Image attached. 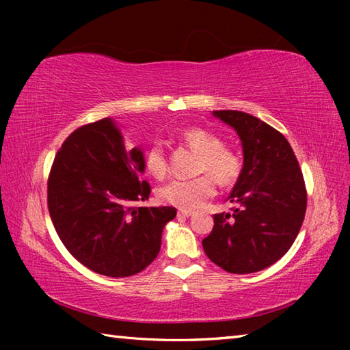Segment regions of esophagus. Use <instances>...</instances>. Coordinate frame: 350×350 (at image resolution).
I'll return each mask as SVG.
<instances>
[{
	"instance_id": "esophagus-1",
	"label": "esophagus",
	"mask_w": 350,
	"mask_h": 350,
	"mask_svg": "<svg viewBox=\"0 0 350 350\" xmlns=\"http://www.w3.org/2000/svg\"><path fill=\"white\" fill-rule=\"evenodd\" d=\"M191 215H193L191 210H180V211H177V216H179V217H189Z\"/></svg>"
}]
</instances>
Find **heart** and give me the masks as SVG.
I'll use <instances>...</instances> for the list:
<instances>
[{
	"label": "heart",
	"mask_w": 350,
	"mask_h": 350,
	"mask_svg": "<svg viewBox=\"0 0 350 350\" xmlns=\"http://www.w3.org/2000/svg\"><path fill=\"white\" fill-rule=\"evenodd\" d=\"M180 139L193 151L199 154L196 173L191 180H171L157 189L161 202L180 210H194L211 199L216 193L215 179L224 187H230L239 179L242 161L238 152L222 146L221 137L202 128H188L182 131ZM144 165L148 174L163 179L168 173V161L163 146L154 142L144 154Z\"/></svg>",
	"instance_id": "b5f03b06"
}]
</instances>
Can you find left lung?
Segmentation results:
<instances>
[{
	"instance_id": "obj_1",
	"label": "left lung",
	"mask_w": 350,
	"mask_h": 350,
	"mask_svg": "<svg viewBox=\"0 0 350 350\" xmlns=\"http://www.w3.org/2000/svg\"><path fill=\"white\" fill-rule=\"evenodd\" d=\"M239 135L244 165L228 200L232 213L215 215L204 252L228 273H254L288 252L304 221L307 193L292 146L284 135L242 111H213Z\"/></svg>"
}]
</instances>
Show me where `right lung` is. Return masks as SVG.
I'll list each match as a JSON object with an SVG mask.
<instances>
[{
    "instance_id": "1",
    "label": "right lung",
    "mask_w": 350,
    "mask_h": 350,
    "mask_svg": "<svg viewBox=\"0 0 350 350\" xmlns=\"http://www.w3.org/2000/svg\"><path fill=\"white\" fill-rule=\"evenodd\" d=\"M144 171V151L128 150L109 117L75 129L54 159L52 224L68 252L98 275L126 278L146 269L176 217L174 206H133L150 198Z\"/></svg>"
}]
</instances>
